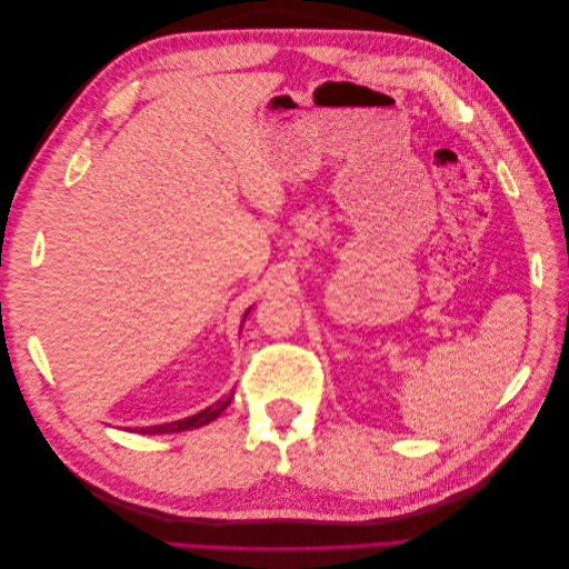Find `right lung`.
Masks as SVG:
<instances>
[{"instance_id":"obj_1","label":"right lung","mask_w":569,"mask_h":569,"mask_svg":"<svg viewBox=\"0 0 569 569\" xmlns=\"http://www.w3.org/2000/svg\"><path fill=\"white\" fill-rule=\"evenodd\" d=\"M249 311H251V308H249ZM249 311L244 313V320H247ZM244 320H242V322H244ZM232 396H234V391H230V393L226 396V399L216 401L213 406L203 408V410L194 412V416H189V418H182V420H176V422H163V425H151V427H134V432H140V435H176V432H187V429L203 427V425L213 422V420L220 416V412L230 406Z\"/></svg>"}]
</instances>
